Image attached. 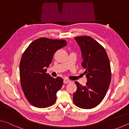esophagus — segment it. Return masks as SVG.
<instances>
[{
	"label": "esophagus",
	"instance_id": "34e87169",
	"mask_svg": "<svg viewBox=\"0 0 129 129\" xmlns=\"http://www.w3.org/2000/svg\"><path fill=\"white\" fill-rule=\"evenodd\" d=\"M71 82V81H70L69 79H64V83H69Z\"/></svg>",
	"mask_w": 129,
	"mask_h": 129
}]
</instances>
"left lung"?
Masks as SVG:
<instances>
[{"mask_svg": "<svg viewBox=\"0 0 129 129\" xmlns=\"http://www.w3.org/2000/svg\"><path fill=\"white\" fill-rule=\"evenodd\" d=\"M81 48L87 82L83 86L77 81L73 102L82 109H91L105 97L111 81V69L107 53L101 44L89 36L75 37Z\"/></svg>", "mask_w": 129, "mask_h": 129, "instance_id": "obj_1", "label": "left lung"}]
</instances>
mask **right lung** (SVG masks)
Wrapping results in <instances>:
<instances>
[{
    "mask_svg": "<svg viewBox=\"0 0 129 129\" xmlns=\"http://www.w3.org/2000/svg\"><path fill=\"white\" fill-rule=\"evenodd\" d=\"M67 46L65 40L41 38L32 42L24 51L20 63L21 87L26 98L33 106L44 108L54 104L63 79L46 73L53 56Z\"/></svg>",
    "mask_w": 129,
    "mask_h": 129,
    "instance_id": "add662e5",
    "label": "right lung"
}]
</instances>
